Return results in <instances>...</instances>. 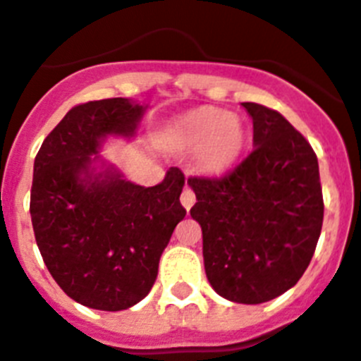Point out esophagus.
<instances>
[{"instance_id":"obj_1","label":"esophagus","mask_w":361,"mask_h":361,"mask_svg":"<svg viewBox=\"0 0 361 361\" xmlns=\"http://www.w3.org/2000/svg\"><path fill=\"white\" fill-rule=\"evenodd\" d=\"M180 203H183V207L186 210H190V209H192V207H194L195 194H194V190L190 188V186H184L183 195H180Z\"/></svg>"}]
</instances>
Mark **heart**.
I'll list each match as a JSON object with an SVG mask.
<instances>
[{
    "mask_svg": "<svg viewBox=\"0 0 361 361\" xmlns=\"http://www.w3.org/2000/svg\"><path fill=\"white\" fill-rule=\"evenodd\" d=\"M169 137L184 151H195V166L207 175L229 171L246 145V126L240 117L218 108L184 115L169 128Z\"/></svg>",
    "mask_w": 361,
    "mask_h": 361,
    "instance_id": "1",
    "label": "heart"
}]
</instances>
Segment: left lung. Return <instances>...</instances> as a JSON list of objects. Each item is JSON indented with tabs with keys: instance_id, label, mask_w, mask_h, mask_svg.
Here are the masks:
<instances>
[{
	"instance_id": "1",
	"label": "left lung",
	"mask_w": 361,
	"mask_h": 361,
	"mask_svg": "<svg viewBox=\"0 0 361 361\" xmlns=\"http://www.w3.org/2000/svg\"><path fill=\"white\" fill-rule=\"evenodd\" d=\"M253 121L252 154L226 177H190L203 231L204 272L236 304H262L295 287L321 236L319 162L283 115L242 104Z\"/></svg>"
}]
</instances>
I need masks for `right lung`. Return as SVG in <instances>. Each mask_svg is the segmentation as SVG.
Segmentation results:
<instances>
[{
  "mask_svg": "<svg viewBox=\"0 0 361 361\" xmlns=\"http://www.w3.org/2000/svg\"><path fill=\"white\" fill-rule=\"evenodd\" d=\"M145 111L130 99L80 104L35 158L30 212L40 255L66 295L93 310H128L149 295L186 216L178 167L145 188L100 157L109 137L132 140Z\"/></svg>",
  "mask_w": 361,
  "mask_h": 361,
  "instance_id": "1",
  "label": "right lung"
}]
</instances>
